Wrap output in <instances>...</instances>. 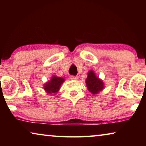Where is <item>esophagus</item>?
I'll return each mask as SVG.
<instances>
[{
  "mask_svg": "<svg viewBox=\"0 0 146 146\" xmlns=\"http://www.w3.org/2000/svg\"><path fill=\"white\" fill-rule=\"evenodd\" d=\"M70 79H71V80H77V79H78V76H71Z\"/></svg>",
  "mask_w": 146,
  "mask_h": 146,
  "instance_id": "obj_1",
  "label": "esophagus"
}]
</instances>
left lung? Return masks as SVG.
Masks as SVG:
<instances>
[{"label": "left lung", "mask_w": 146, "mask_h": 146, "mask_svg": "<svg viewBox=\"0 0 146 146\" xmlns=\"http://www.w3.org/2000/svg\"><path fill=\"white\" fill-rule=\"evenodd\" d=\"M85 82L88 88V90L93 95L98 94L100 91H102L104 88L105 84L103 80L97 76L93 70L89 71Z\"/></svg>", "instance_id": "left-lung-1"}]
</instances>
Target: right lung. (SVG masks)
<instances>
[{
  "mask_svg": "<svg viewBox=\"0 0 146 146\" xmlns=\"http://www.w3.org/2000/svg\"><path fill=\"white\" fill-rule=\"evenodd\" d=\"M64 81H65V79L64 78L59 77V76H56V75H53L51 77L50 80H48V82H46L44 84V90L46 93L49 94V95H55L58 92L62 84Z\"/></svg>",
  "mask_w": 146,
  "mask_h": 146,
  "instance_id": "add662e5",
  "label": "right lung"
}]
</instances>
